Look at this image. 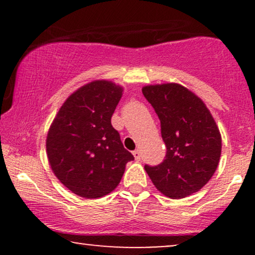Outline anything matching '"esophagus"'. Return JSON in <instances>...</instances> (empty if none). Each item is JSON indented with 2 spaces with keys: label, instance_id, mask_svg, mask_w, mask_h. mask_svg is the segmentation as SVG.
Segmentation results:
<instances>
[{
  "label": "esophagus",
  "instance_id": "obj_1",
  "mask_svg": "<svg viewBox=\"0 0 255 255\" xmlns=\"http://www.w3.org/2000/svg\"><path fill=\"white\" fill-rule=\"evenodd\" d=\"M132 154H133L135 161H139V160H140V151H139V149H135V151H133Z\"/></svg>",
  "mask_w": 255,
  "mask_h": 255
}]
</instances>
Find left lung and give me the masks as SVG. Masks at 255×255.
<instances>
[{
	"instance_id": "8db88e82",
	"label": "left lung",
	"mask_w": 255,
	"mask_h": 255,
	"mask_svg": "<svg viewBox=\"0 0 255 255\" xmlns=\"http://www.w3.org/2000/svg\"><path fill=\"white\" fill-rule=\"evenodd\" d=\"M161 123L166 159L145 166L156 189L169 198H184L209 182L217 169L222 135L210 110L196 94L179 83L142 87Z\"/></svg>"
}]
</instances>
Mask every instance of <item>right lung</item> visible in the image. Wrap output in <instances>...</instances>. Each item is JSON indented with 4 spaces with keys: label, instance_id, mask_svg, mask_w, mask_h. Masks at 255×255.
I'll list each match as a JSON object with an SVG mask.
<instances>
[{
    "label": "right lung",
    "instance_id": "right-lung-1",
    "mask_svg": "<svg viewBox=\"0 0 255 255\" xmlns=\"http://www.w3.org/2000/svg\"><path fill=\"white\" fill-rule=\"evenodd\" d=\"M123 90L108 80L86 83L62 103L48 128L52 172L78 196L99 198L114 191L134 159L111 125Z\"/></svg>",
    "mask_w": 255,
    "mask_h": 255
}]
</instances>
